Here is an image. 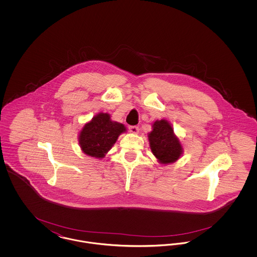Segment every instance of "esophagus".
<instances>
[{
    "instance_id": "obj_1",
    "label": "esophagus",
    "mask_w": 257,
    "mask_h": 257,
    "mask_svg": "<svg viewBox=\"0 0 257 257\" xmlns=\"http://www.w3.org/2000/svg\"><path fill=\"white\" fill-rule=\"evenodd\" d=\"M129 131L132 134H138L139 133V127L138 126H130Z\"/></svg>"
}]
</instances>
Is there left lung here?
<instances>
[{
    "mask_svg": "<svg viewBox=\"0 0 257 257\" xmlns=\"http://www.w3.org/2000/svg\"><path fill=\"white\" fill-rule=\"evenodd\" d=\"M148 141L152 154L162 165L172 164L183 154L179 138L174 134L172 125L166 119L153 122L152 131L148 133Z\"/></svg>",
    "mask_w": 257,
    "mask_h": 257,
    "instance_id": "8db88e82",
    "label": "left lung"
}]
</instances>
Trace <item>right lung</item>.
Wrapping results in <instances>:
<instances>
[{
    "instance_id": "obj_1",
    "label": "right lung",
    "mask_w": 257,
    "mask_h": 257,
    "mask_svg": "<svg viewBox=\"0 0 257 257\" xmlns=\"http://www.w3.org/2000/svg\"><path fill=\"white\" fill-rule=\"evenodd\" d=\"M126 131L122 123L110 119L109 113L99 112L83 126L78 141L81 150L86 155L102 159L116 143L119 135Z\"/></svg>"
}]
</instances>
